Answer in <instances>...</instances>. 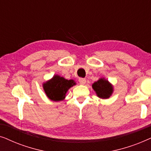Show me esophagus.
I'll list each match as a JSON object with an SVG mask.
<instances>
[{
  "label": "esophagus",
  "instance_id": "esophagus-1",
  "mask_svg": "<svg viewBox=\"0 0 151 151\" xmlns=\"http://www.w3.org/2000/svg\"><path fill=\"white\" fill-rule=\"evenodd\" d=\"M79 82H80V84H84L86 83V79L83 78H79Z\"/></svg>",
  "mask_w": 151,
  "mask_h": 151
}]
</instances>
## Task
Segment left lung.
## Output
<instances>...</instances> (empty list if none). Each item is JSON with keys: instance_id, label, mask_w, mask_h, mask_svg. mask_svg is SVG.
I'll return each mask as SVG.
<instances>
[{"instance_id": "left-lung-1", "label": "left lung", "mask_w": 151, "mask_h": 151, "mask_svg": "<svg viewBox=\"0 0 151 151\" xmlns=\"http://www.w3.org/2000/svg\"><path fill=\"white\" fill-rule=\"evenodd\" d=\"M93 88L96 92L97 96L102 99L109 98L113 93V87L109 83L108 80L100 79L93 84Z\"/></svg>"}]
</instances>
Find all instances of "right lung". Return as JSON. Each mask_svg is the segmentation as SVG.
<instances>
[{"label": "right lung", "instance_id": "add662e5", "mask_svg": "<svg viewBox=\"0 0 151 151\" xmlns=\"http://www.w3.org/2000/svg\"><path fill=\"white\" fill-rule=\"evenodd\" d=\"M75 84L73 80H68L59 76H55L51 80L43 84V87L50 100L60 101L65 99L66 93Z\"/></svg>", "mask_w": 151, "mask_h": 151}]
</instances>
